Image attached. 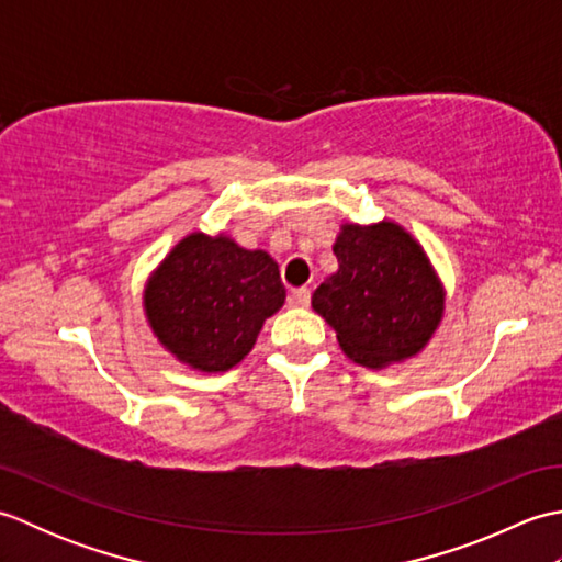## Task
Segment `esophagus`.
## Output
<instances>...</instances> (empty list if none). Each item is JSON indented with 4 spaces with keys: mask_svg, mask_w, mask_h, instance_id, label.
Masks as SVG:
<instances>
[{
    "mask_svg": "<svg viewBox=\"0 0 562 562\" xmlns=\"http://www.w3.org/2000/svg\"><path fill=\"white\" fill-rule=\"evenodd\" d=\"M308 302H312V290H308V288H300V290H294L290 294L292 306H308Z\"/></svg>",
    "mask_w": 562,
    "mask_h": 562,
    "instance_id": "34e87169",
    "label": "esophagus"
}]
</instances>
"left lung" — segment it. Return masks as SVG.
Segmentation results:
<instances>
[{
    "label": "left lung",
    "mask_w": 562,
    "mask_h": 562,
    "mask_svg": "<svg viewBox=\"0 0 562 562\" xmlns=\"http://www.w3.org/2000/svg\"><path fill=\"white\" fill-rule=\"evenodd\" d=\"M333 254L338 272L321 282L312 306L342 352L372 369L420 352L445 314V290L423 246L393 222L342 224Z\"/></svg>",
    "instance_id": "1"
}]
</instances>
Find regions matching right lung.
<instances>
[{
	"instance_id": "add662e5",
	"label": "right lung",
	"mask_w": 562,
	"mask_h": 562,
	"mask_svg": "<svg viewBox=\"0 0 562 562\" xmlns=\"http://www.w3.org/2000/svg\"><path fill=\"white\" fill-rule=\"evenodd\" d=\"M284 294L278 262L266 250L195 232L149 278L145 312L154 336L183 364L226 372L254 350Z\"/></svg>"
}]
</instances>
